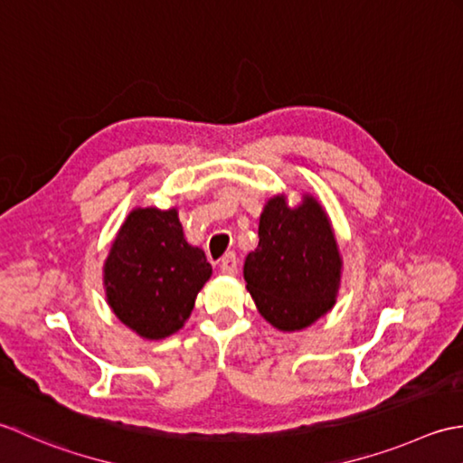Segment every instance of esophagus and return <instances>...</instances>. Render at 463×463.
Masks as SVG:
<instances>
[{
  "label": "esophagus",
  "mask_w": 463,
  "mask_h": 463,
  "mask_svg": "<svg viewBox=\"0 0 463 463\" xmlns=\"http://www.w3.org/2000/svg\"><path fill=\"white\" fill-rule=\"evenodd\" d=\"M220 271L228 273V276H235V273H238V258H235V253H228V256L222 260Z\"/></svg>",
  "instance_id": "obj_1"
}]
</instances>
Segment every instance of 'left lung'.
<instances>
[{
    "instance_id": "obj_1",
    "label": "left lung",
    "mask_w": 463,
    "mask_h": 463,
    "mask_svg": "<svg viewBox=\"0 0 463 463\" xmlns=\"http://www.w3.org/2000/svg\"><path fill=\"white\" fill-rule=\"evenodd\" d=\"M260 243L243 263L256 307L279 332H299L335 306L342 253L329 215L311 194L296 205L269 197L260 215Z\"/></svg>"
}]
</instances>
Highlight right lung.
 <instances>
[{"label":"right lung","instance_id":"add662e5","mask_svg":"<svg viewBox=\"0 0 463 463\" xmlns=\"http://www.w3.org/2000/svg\"><path fill=\"white\" fill-rule=\"evenodd\" d=\"M210 278V261L202 248L187 243L177 207L131 210L103 261L108 306L144 339L182 329Z\"/></svg>","mask_w":463,"mask_h":463}]
</instances>
